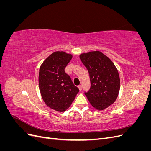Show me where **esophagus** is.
Listing matches in <instances>:
<instances>
[{"label": "esophagus", "instance_id": "obj_1", "mask_svg": "<svg viewBox=\"0 0 151 151\" xmlns=\"http://www.w3.org/2000/svg\"><path fill=\"white\" fill-rule=\"evenodd\" d=\"M78 88H79V89L80 91H81L82 89H83V86H82L81 85H79V86H78Z\"/></svg>", "mask_w": 151, "mask_h": 151}]
</instances>
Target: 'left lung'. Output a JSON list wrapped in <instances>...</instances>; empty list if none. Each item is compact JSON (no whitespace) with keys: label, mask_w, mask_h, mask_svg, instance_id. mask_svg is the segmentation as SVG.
<instances>
[{"label":"left lung","mask_w":151,"mask_h":151,"mask_svg":"<svg viewBox=\"0 0 151 151\" xmlns=\"http://www.w3.org/2000/svg\"><path fill=\"white\" fill-rule=\"evenodd\" d=\"M79 57L90 77L91 88L85 95L96 109L108 108L115 101L119 93L120 80L117 68L101 52L82 53Z\"/></svg>","instance_id":"obj_1"}]
</instances>
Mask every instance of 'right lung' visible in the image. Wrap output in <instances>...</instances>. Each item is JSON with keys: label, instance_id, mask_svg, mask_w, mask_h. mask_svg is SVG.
Segmentation results:
<instances>
[{"label": "right lung", "instance_id": "1", "mask_svg": "<svg viewBox=\"0 0 151 151\" xmlns=\"http://www.w3.org/2000/svg\"><path fill=\"white\" fill-rule=\"evenodd\" d=\"M72 58L71 54L55 52L45 59L40 68L41 95L45 104L57 111H65L69 108L79 91L64 70Z\"/></svg>", "mask_w": 151, "mask_h": 151}]
</instances>
